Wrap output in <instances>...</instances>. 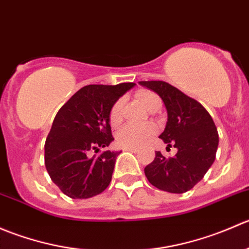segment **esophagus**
<instances>
[{
    "label": "esophagus",
    "instance_id": "esophagus-1",
    "mask_svg": "<svg viewBox=\"0 0 249 249\" xmlns=\"http://www.w3.org/2000/svg\"><path fill=\"white\" fill-rule=\"evenodd\" d=\"M123 150H125V152H131V153H137V152H139V149H137V148H129V147L123 148Z\"/></svg>",
    "mask_w": 249,
    "mask_h": 249
}]
</instances>
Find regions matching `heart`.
<instances>
[{"instance_id":"heart-1","label":"heart","mask_w":249,"mask_h":249,"mask_svg":"<svg viewBox=\"0 0 249 249\" xmlns=\"http://www.w3.org/2000/svg\"><path fill=\"white\" fill-rule=\"evenodd\" d=\"M137 100L145 109L152 108L155 102L160 101L159 97L152 91H140L137 94ZM122 101H117L109 110V124L112 126L122 122ZM155 132L153 125H125L117 132V143L122 147L139 148L148 142Z\"/></svg>"}]
</instances>
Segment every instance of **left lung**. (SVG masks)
Segmentation results:
<instances>
[{
    "label": "left lung",
    "mask_w": 249,
    "mask_h": 249,
    "mask_svg": "<svg viewBox=\"0 0 249 249\" xmlns=\"http://www.w3.org/2000/svg\"><path fill=\"white\" fill-rule=\"evenodd\" d=\"M161 97L167 110V122L160 139L167 148H177L173 158L155 153L153 162L144 167L150 184L164 192L182 194L202 179L214 162L217 127L201 104L162 80L139 82Z\"/></svg>",
    "instance_id": "obj_1"
}]
</instances>
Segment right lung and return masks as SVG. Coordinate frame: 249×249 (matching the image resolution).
<instances>
[{
	"mask_svg": "<svg viewBox=\"0 0 249 249\" xmlns=\"http://www.w3.org/2000/svg\"><path fill=\"white\" fill-rule=\"evenodd\" d=\"M135 83L92 84L79 89L55 115L44 144V164L53 182L72 199H89L109 185L120 152L90 157L112 141L109 110Z\"/></svg>",
	"mask_w": 249,
	"mask_h": 249,
	"instance_id": "right-lung-1",
	"label": "right lung"
}]
</instances>
